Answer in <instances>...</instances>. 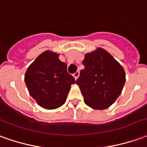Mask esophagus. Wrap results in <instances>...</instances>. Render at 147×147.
<instances>
[{"instance_id":"34e87169","label":"esophagus","mask_w":147,"mask_h":147,"mask_svg":"<svg viewBox=\"0 0 147 147\" xmlns=\"http://www.w3.org/2000/svg\"><path fill=\"white\" fill-rule=\"evenodd\" d=\"M74 78H75V79H78V78L79 77V71L75 72V73L74 74Z\"/></svg>"}]
</instances>
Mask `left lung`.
I'll return each instance as SVG.
<instances>
[{"mask_svg": "<svg viewBox=\"0 0 147 147\" xmlns=\"http://www.w3.org/2000/svg\"><path fill=\"white\" fill-rule=\"evenodd\" d=\"M83 69L76 83L80 87L84 102L93 109L104 110L121 94L126 82L122 66L103 49L86 53Z\"/></svg>", "mask_w": 147, "mask_h": 147, "instance_id": "obj_1", "label": "left lung"}]
</instances>
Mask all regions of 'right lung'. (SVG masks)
<instances>
[{
    "instance_id": "add662e5",
    "label": "right lung",
    "mask_w": 147,
    "mask_h": 147,
    "mask_svg": "<svg viewBox=\"0 0 147 147\" xmlns=\"http://www.w3.org/2000/svg\"><path fill=\"white\" fill-rule=\"evenodd\" d=\"M59 54L45 51L27 69L25 82L30 95L45 109L53 110L63 105L74 78Z\"/></svg>"
}]
</instances>
